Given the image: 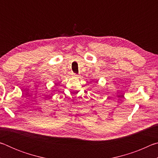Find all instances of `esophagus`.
Returning <instances> with one entry per match:
<instances>
[{"label":"esophagus","instance_id":"34e87169","mask_svg":"<svg viewBox=\"0 0 158 158\" xmlns=\"http://www.w3.org/2000/svg\"><path fill=\"white\" fill-rule=\"evenodd\" d=\"M72 75H73V77H77L78 75H77V74H76V73H73L72 74Z\"/></svg>","mask_w":158,"mask_h":158}]
</instances>
